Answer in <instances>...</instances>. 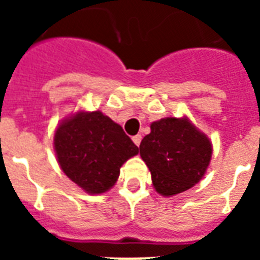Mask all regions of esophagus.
<instances>
[{"label":"esophagus","instance_id":"esophagus-1","mask_svg":"<svg viewBox=\"0 0 260 260\" xmlns=\"http://www.w3.org/2000/svg\"><path fill=\"white\" fill-rule=\"evenodd\" d=\"M132 140H134L135 144L139 147L140 146V142H142V136H140V135H136V136H134V138H132Z\"/></svg>","mask_w":260,"mask_h":260}]
</instances>
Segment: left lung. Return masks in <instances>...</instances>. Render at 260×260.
<instances>
[{
  "label": "left lung",
  "mask_w": 260,
  "mask_h": 260,
  "mask_svg": "<svg viewBox=\"0 0 260 260\" xmlns=\"http://www.w3.org/2000/svg\"><path fill=\"white\" fill-rule=\"evenodd\" d=\"M140 156L162 196H174L200 182L212 156V143L187 118L166 117L151 124Z\"/></svg>",
  "instance_id": "obj_1"
}]
</instances>
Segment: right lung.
<instances>
[{
  "instance_id": "right-lung-1",
  "label": "right lung",
  "mask_w": 260,
  "mask_h": 260,
  "mask_svg": "<svg viewBox=\"0 0 260 260\" xmlns=\"http://www.w3.org/2000/svg\"><path fill=\"white\" fill-rule=\"evenodd\" d=\"M54 146L63 173L89 194L109 190L120 167L139 154L122 128L101 112H79L55 132Z\"/></svg>"
}]
</instances>
